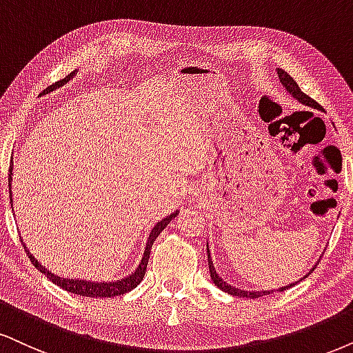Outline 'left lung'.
I'll list each match as a JSON object with an SVG mask.
<instances>
[{
	"instance_id": "1",
	"label": "left lung",
	"mask_w": 353,
	"mask_h": 353,
	"mask_svg": "<svg viewBox=\"0 0 353 353\" xmlns=\"http://www.w3.org/2000/svg\"><path fill=\"white\" fill-rule=\"evenodd\" d=\"M276 74H279L280 83L283 84L285 89H287V91H288L290 94H292L293 97H295V99L300 101L301 104H305V105H307V107H313V109H319V110H323V107H321V105L318 104V102H316L314 99H311L310 96H306L305 92L301 91L300 86H298L295 79H293L292 77H290V74L287 73V71H285V70H280V68H279V70H276ZM207 256H208V269H210V276H212L213 283H215L216 287L220 288V290H223V292L230 293V295H233V296H239V298H259V296L270 295V293L274 292V290H272V292H269V290H262V292H248V290H239V288L231 287V285L226 283L225 280H223L221 276L216 274L215 267H213V261H212V257H210V249H208V246H207ZM313 270H314V267H313ZM313 270H311V272H313ZM311 272H310V274H311ZM310 274H307V275H310ZM307 275H306V276H307ZM301 280H303V279H301ZM295 283H298V282H295ZM295 283L288 285V287H282V288H279V290H276V292H283V290H288L290 287H293V285H295Z\"/></svg>"
}]
</instances>
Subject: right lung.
I'll return each instance as SVG.
<instances>
[{
  "label": "right lung",
  "instance_id": "add662e5",
  "mask_svg": "<svg viewBox=\"0 0 353 353\" xmlns=\"http://www.w3.org/2000/svg\"><path fill=\"white\" fill-rule=\"evenodd\" d=\"M71 77H74V71H73V73H70L66 78L61 79V81H57L55 84H52V86H48V88L43 89V92H50V91H53V89H55V88H60L61 84L68 81V79H70ZM11 163H12V161H11ZM11 174H12V164L10 166V194H11V181H12ZM11 202H12V197H11ZM177 215H179V213L174 212L172 215H169V216L164 218V220L159 221L158 225H156L154 228L151 230L150 238H148V243H146V248H145L143 257H141L140 265L137 267L135 272H133L132 275L125 276V279H120V280H117V282H105V283H104V282H86V280H78V279H61V276L53 275L52 272H48V270L46 269V267L39 264L37 259H35V257L32 256V254H29L28 248H26V244H24V241H22V246H24V251L28 252L30 262H32V264H34L35 267H37V269H39L40 272H42L43 275H47V279H50L53 283L58 285V287H60V288L66 290V292L74 293V295H79V296H91V298H110V296H119V295H123V293L130 292V290L135 288L137 285L140 283L141 280H143L145 272H146V265H148V259H150V254H151V248H153L154 239L158 238L159 234H161V231H163L164 228H166L169 223H171V220H174V218H176Z\"/></svg>",
  "mask_w": 353,
  "mask_h": 353
}]
</instances>
